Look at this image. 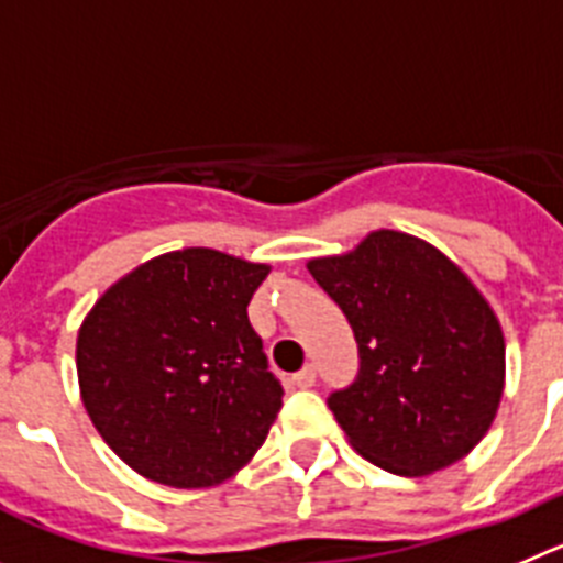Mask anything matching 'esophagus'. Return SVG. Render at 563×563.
Segmentation results:
<instances>
[{
	"label": "esophagus",
	"mask_w": 563,
	"mask_h": 563,
	"mask_svg": "<svg viewBox=\"0 0 563 563\" xmlns=\"http://www.w3.org/2000/svg\"><path fill=\"white\" fill-rule=\"evenodd\" d=\"M291 382L297 384V387H300V389H308V387H313V382H317V369H313L311 364H306V367H302L300 373H294V376H291Z\"/></svg>",
	"instance_id": "1"
}]
</instances>
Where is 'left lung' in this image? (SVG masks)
<instances>
[{"label": "left lung", "mask_w": 563, "mask_h": 563, "mask_svg": "<svg viewBox=\"0 0 563 563\" xmlns=\"http://www.w3.org/2000/svg\"><path fill=\"white\" fill-rule=\"evenodd\" d=\"M308 272L358 344V376L328 398L353 449L401 477L465 457L505 389L503 328L477 286L432 244L395 230L313 257Z\"/></svg>", "instance_id": "left-lung-1"}]
</instances>
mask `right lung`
<instances>
[{
  "label": "right lung",
  "mask_w": 563,
  "mask_h": 563,
  "mask_svg": "<svg viewBox=\"0 0 563 563\" xmlns=\"http://www.w3.org/2000/svg\"><path fill=\"white\" fill-rule=\"evenodd\" d=\"M266 263L190 246L136 266L86 313L78 384L100 438L170 488L244 468L283 407L246 306Z\"/></svg>",
  "instance_id": "1"
}]
</instances>
